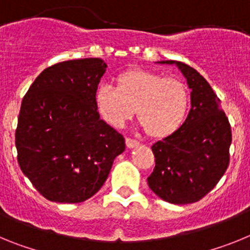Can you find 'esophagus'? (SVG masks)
<instances>
[{
  "mask_svg": "<svg viewBox=\"0 0 250 250\" xmlns=\"http://www.w3.org/2000/svg\"><path fill=\"white\" fill-rule=\"evenodd\" d=\"M125 143H126L127 147H135L139 145V141L136 140V139H132V138H126L125 139Z\"/></svg>",
  "mask_w": 250,
  "mask_h": 250,
  "instance_id": "obj_1",
  "label": "esophagus"
}]
</instances>
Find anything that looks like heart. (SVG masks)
<instances>
[{
  "instance_id": "1",
  "label": "heart",
  "mask_w": 250,
  "mask_h": 250,
  "mask_svg": "<svg viewBox=\"0 0 250 250\" xmlns=\"http://www.w3.org/2000/svg\"><path fill=\"white\" fill-rule=\"evenodd\" d=\"M115 81L116 87L101 83L95 91V104L106 123L121 127L136 111L151 138H167L182 127L190 106L189 90L182 80L131 68Z\"/></svg>"
}]
</instances>
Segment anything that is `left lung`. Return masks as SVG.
Masks as SVG:
<instances>
[{
	"mask_svg": "<svg viewBox=\"0 0 250 250\" xmlns=\"http://www.w3.org/2000/svg\"><path fill=\"white\" fill-rule=\"evenodd\" d=\"M175 63L191 89V109L182 127L151 146L155 167L147 184L171 204L199 202L218 184L229 167L231 129L219 98L195 68Z\"/></svg>",
	"mask_w": 250,
	"mask_h": 250,
	"instance_id": "1",
	"label": "left lung"
}]
</instances>
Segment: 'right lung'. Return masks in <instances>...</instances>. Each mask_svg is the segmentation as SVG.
Returning <instances> with one entry per match:
<instances>
[{
  "label": "right lung",
  "mask_w": 250,
  "mask_h": 250,
  "mask_svg": "<svg viewBox=\"0 0 250 250\" xmlns=\"http://www.w3.org/2000/svg\"><path fill=\"white\" fill-rule=\"evenodd\" d=\"M101 59L45 68L22 99L15 143L17 161L37 191L56 203L85 202L100 190L125 139L100 119L95 91Z\"/></svg>",
  "instance_id": "1"
}]
</instances>
